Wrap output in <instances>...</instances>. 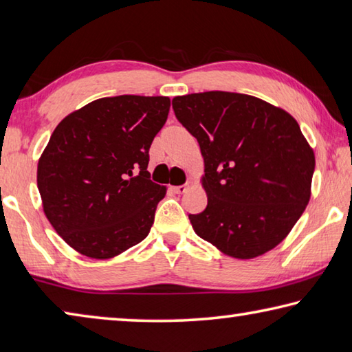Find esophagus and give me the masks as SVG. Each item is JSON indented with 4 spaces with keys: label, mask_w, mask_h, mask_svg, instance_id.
<instances>
[{
    "label": "esophagus",
    "mask_w": 352,
    "mask_h": 352,
    "mask_svg": "<svg viewBox=\"0 0 352 352\" xmlns=\"http://www.w3.org/2000/svg\"><path fill=\"white\" fill-rule=\"evenodd\" d=\"M187 188H188L187 184H184V186H175V187H171L173 192L177 193V195H181V193H186V192H187Z\"/></svg>",
    "instance_id": "esophagus-1"
}]
</instances>
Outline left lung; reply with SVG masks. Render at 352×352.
I'll return each instance as SVG.
<instances>
[{
	"label": "left lung",
	"instance_id": "left-lung-1",
	"mask_svg": "<svg viewBox=\"0 0 352 352\" xmlns=\"http://www.w3.org/2000/svg\"><path fill=\"white\" fill-rule=\"evenodd\" d=\"M171 103L204 157L207 207L188 214L196 235L239 260L278 245L309 202L316 168L297 120L238 92H199Z\"/></svg>",
	"mask_w": 352,
	"mask_h": 352
}]
</instances>
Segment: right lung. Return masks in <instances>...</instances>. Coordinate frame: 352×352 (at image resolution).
<instances>
[{"instance_id": "1", "label": "right lung", "mask_w": 352, "mask_h": 352, "mask_svg": "<svg viewBox=\"0 0 352 352\" xmlns=\"http://www.w3.org/2000/svg\"><path fill=\"white\" fill-rule=\"evenodd\" d=\"M168 97L98 98L66 116L36 170L45 214L82 255L107 260L150 233L165 187L148 173L150 146Z\"/></svg>"}]
</instances>
